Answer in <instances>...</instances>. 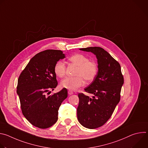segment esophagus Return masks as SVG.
<instances>
[{
    "label": "esophagus",
    "mask_w": 148,
    "mask_h": 148,
    "mask_svg": "<svg viewBox=\"0 0 148 148\" xmlns=\"http://www.w3.org/2000/svg\"><path fill=\"white\" fill-rule=\"evenodd\" d=\"M68 94H69L70 95H73V94H74V92H72V91H68Z\"/></svg>",
    "instance_id": "esophagus-1"
}]
</instances>
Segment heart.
Returning a JSON list of instances; mask_svg holds the SVG:
<instances>
[{
	"mask_svg": "<svg viewBox=\"0 0 148 148\" xmlns=\"http://www.w3.org/2000/svg\"><path fill=\"white\" fill-rule=\"evenodd\" d=\"M69 60L78 66L74 77H67L63 79L60 83L61 87L70 91H75L84 84L83 77L87 81L94 79L97 73V67L93 61H89L87 57L81 54H75L70 57ZM54 72L58 77H62L66 73L65 62L60 60L54 67Z\"/></svg>",
	"mask_w": 148,
	"mask_h": 148,
	"instance_id": "b5f03b06",
	"label": "heart"
}]
</instances>
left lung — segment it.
Segmentation results:
<instances>
[{"label":"left lung","instance_id":"8db88e82","mask_svg":"<svg viewBox=\"0 0 148 148\" xmlns=\"http://www.w3.org/2000/svg\"><path fill=\"white\" fill-rule=\"evenodd\" d=\"M93 53L97 59L98 73L85 91L92 97L80 93L77 119L84 127L95 129L111 118L120 101L123 77L120 64L107 51L99 47L79 49Z\"/></svg>","mask_w":148,"mask_h":148}]
</instances>
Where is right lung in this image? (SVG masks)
<instances>
[{"label":"right lung","mask_w":148,"mask_h":148,"mask_svg":"<svg viewBox=\"0 0 148 148\" xmlns=\"http://www.w3.org/2000/svg\"><path fill=\"white\" fill-rule=\"evenodd\" d=\"M65 57L61 50L40 52L29 61L19 76L17 94L22 113L37 128L46 129L57 121L59 107L67 97L66 88L48 97L45 95L57 86L54 67L57 61Z\"/></svg>","instance_id":"1"}]
</instances>
